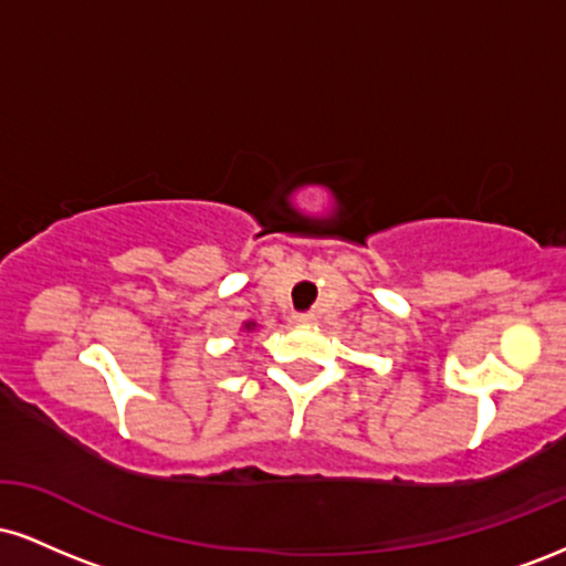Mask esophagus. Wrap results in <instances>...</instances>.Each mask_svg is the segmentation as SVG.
I'll use <instances>...</instances> for the list:
<instances>
[{
	"instance_id": "34e87169",
	"label": "esophagus",
	"mask_w": 566,
	"mask_h": 566,
	"mask_svg": "<svg viewBox=\"0 0 566 566\" xmlns=\"http://www.w3.org/2000/svg\"><path fill=\"white\" fill-rule=\"evenodd\" d=\"M314 319H316L314 314H295V316H292V322H297V324H314Z\"/></svg>"
}]
</instances>
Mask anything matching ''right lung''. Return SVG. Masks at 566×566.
<instances>
[{
  "mask_svg": "<svg viewBox=\"0 0 566 566\" xmlns=\"http://www.w3.org/2000/svg\"><path fill=\"white\" fill-rule=\"evenodd\" d=\"M255 329H258V322H242V327H239V333H242V335H252V333H255Z\"/></svg>",
  "mask_w": 566,
  "mask_h": 566,
  "instance_id": "obj_1",
  "label": "right lung"
}]
</instances>
